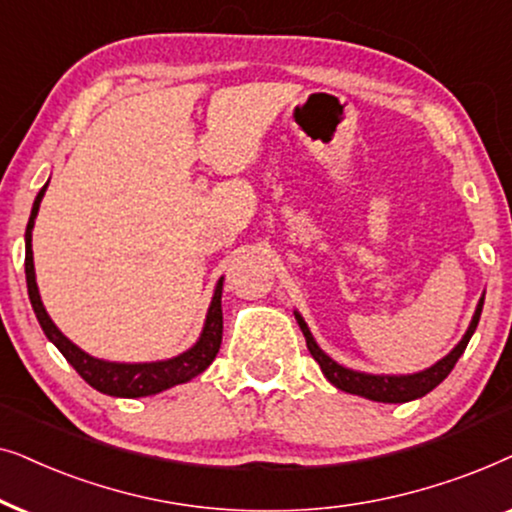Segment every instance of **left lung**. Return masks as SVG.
Here are the masks:
<instances>
[{
	"instance_id": "obj_1",
	"label": "left lung",
	"mask_w": 512,
	"mask_h": 512,
	"mask_svg": "<svg viewBox=\"0 0 512 512\" xmlns=\"http://www.w3.org/2000/svg\"><path fill=\"white\" fill-rule=\"evenodd\" d=\"M482 304H485V297H480L478 309H475L473 320H470L466 335H463L461 342L456 344L445 358L428 367V370H421L414 374H365V372L349 370V367L335 363V360H332L323 349H320V346L316 344V339H313V335H311L309 325L304 323V318L299 316L297 311H295V318H297L299 327H302L306 346H309V353L313 356V360L320 365L325 379L330 381L332 386H337L339 391L363 395V398H370V400H374V403H410V400H417V398H421V395L431 393L433 388L438 386L440 381H445L447 374L454 370L456 360H459L461 353L466 351L470 337H473L475 327H478V323H480Z\"/></svg>"
}]
</instances>
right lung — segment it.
Instances as JSON below:
<instances>
[{
    "label": "right lung",
    "instance_id": "add662e5",
    "mask_svg": "<svg viewBox=\"0 0 512 512\" xmlns=\"http://www.w3.org/2000/svg\"><path fill=\"white\" fill-rule=\"evenodd\" d=\"M46 187H49V182L39 189L30 213V222H27L25 229V278L34 316H37L44 335L49 337V342L56 344V349L63 353L67 363L79 372V377L84 379L86 384H91L95 391L100 393L114 395V398H145V395L161 393L170 386L185 384V381L199 377V374L213 363L222 344V278L215 285L213 302H210L206 325H203L199 342L175 358L156 360V363H109V360L88 356L86 351H81L77 344H72L70 339L58 330L56 323H53L51 316L44 309L42 297H39L32 260L34 217L39 213V203L44 199Z\"/></svg>",
    "mask_w": 512,
    "mask_h": 512
}]
</instances>
